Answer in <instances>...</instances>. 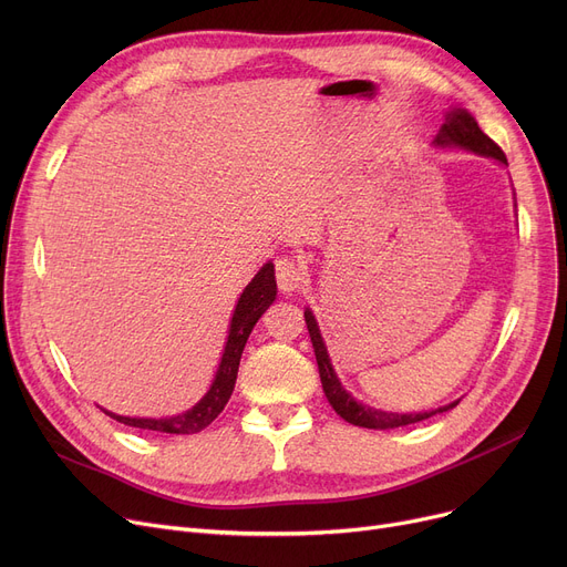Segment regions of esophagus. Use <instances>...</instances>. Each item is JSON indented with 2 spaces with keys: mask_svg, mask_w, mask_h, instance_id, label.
<instances>
[{
  "mask_svg": "<svg viewBox=\"0 0 567 567\" xmlns=\"http://www.w3.org/2000/svg\"><path fill=\"white\" fill-rule=\"evenodd\" d=\"M276 280L282 291H296L306 282L303 266L293 257H278L276 259Z\"/></svg>",
  "mask_w": 567,
  "mask_h": 567,
  "instance_id": "obj_1",
  "label": "esophagus"
}]
</instances>
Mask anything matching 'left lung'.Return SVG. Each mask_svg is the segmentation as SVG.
<instances>
[{
	"label": "left lung",
	"instance_id": "obj_1",
	"mask_svg": "<svg viewBox=\"0 0 567 567\" xmlns=\"http://www.w3.org/2000/svg\"><path fill=\"white\" fill-rule=\"evenodd\" d=\"M436 144H455V146H464L468 148V152H475L481 156H489L503 165H508V158H505L503 148L481 131L478 122L466 112V110H451L449 114H445V124L441 126L436 140ZM306 323H308V333H310V340H312V347H315V355H317V368H319V377H321V385H323V393H326V400L331 402V406L342 415V419L351 425H359V427H368V430H395V427H404V425H413V423H421V421H427L432 419V415L436 413H443L449 411L453 406L460 404L453 402V404H445V406H439L434 411H425V413H389V411H379V409H370L361 402H355L344 389L340 379L336 377V370L329 361V353H326V347H323V340H321V333L317 329V321L312 317L310 310H306Z\"/></svg>",
	"mask_w": 567,
	"mask_h": 567
}]
</instances>
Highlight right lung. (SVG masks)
<instances>
[{
  "mask_svg": "<svg viewBox=\"0 0 567 567\" xmlns=\"http://www.w3.org/2000/svg\"><path fill=\"white\" fill-rule=\"evenodd\" d=\"M274 301H276V274H274V264L268 261L261 271L252 278V282L246 287L241 299H238L218 374L212 383V389H208V393L190 411H186L182 415H174V419H161V421L126 419V415H116L110 411H105V413L110 415V419L124 423L128 427L165 432V434H195V432L204 430L206 425H212L218 419V413L225 409V404L234 391L238 363H241V353H244V347L248 342L252 326Z\"/></svg>",
  "mask_w": 567,
  "mask_h": 567,
  "instance_id": "right-lung-1",
  "label": "right lung"
}]
</instances>
